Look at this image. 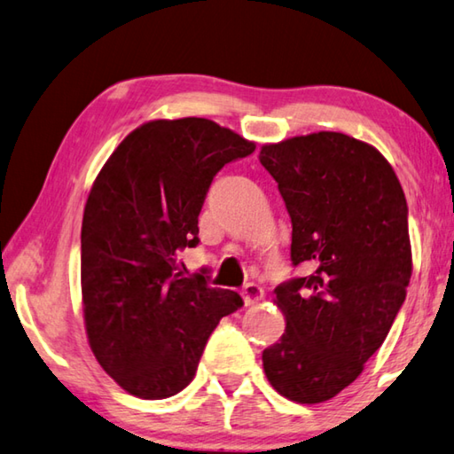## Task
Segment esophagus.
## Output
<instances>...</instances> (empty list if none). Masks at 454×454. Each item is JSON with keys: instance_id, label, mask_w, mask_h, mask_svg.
Returning <instances> with one entry per match:
<instances>
[{"instance_id": "1", "label": "esophagus", "mask_w": 454, "mask_h": 454, "mask_svg": "<svg viewBox=\"0 0 454 454\" xmlns=\"http://www.w3.org/2000/svg\"><path fill=\"white\" fill-rule=\"evenodd\" d=\"M242 298L246 306H254V303H260L263 300V290L258 284H246L242 290Z\"/></svg>"}]
</instances>
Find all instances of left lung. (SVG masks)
Masks as SVG:
<instances>
[{
	"mask_svg": "<svg viewBox=\"0 0 454 454\" xmlns=\"http://www.w3.org/2000/svg\"><path fill=\"white\" fill-rule=\"evenodd\" d=\"M260 162L292 218V263L309 270L274 290L286 332L263 371L286 399L313 405L356 381L405 301L409 208L385 156L343 133L263 145Z\"/></svg>",
	"mask_w": 454,
	"mask_h": 454,
	"instance_id": "8db88e82",
	"label": "left lung"
}]
</instances>
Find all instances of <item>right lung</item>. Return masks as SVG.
Listing matches in <instances>:
<instances>
[{
	"mask_svg": "<svg viewBox=\"0 0 454 454\" xmlns=\"http://www.w3.org/2000/svg\"><path fill=\"white\" fill-rule=\"evenodd\" d=\"M255 145L214 121H148L95 178L81 226V292L89 345L106 373L141 399L192 381L218 321L244 306L208 276L180 278L199 244V214L216 172Z\"/></svg>",
	"mask_w": 454,
	"mask_h": 454,
	"instance_id": "1",
	"label": "right lung"
}]
</instances>
